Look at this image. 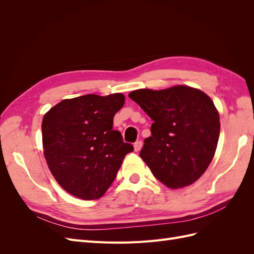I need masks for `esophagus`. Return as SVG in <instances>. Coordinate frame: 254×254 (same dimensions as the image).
Returning a JSON list of instances; mask_svg holds the SVG:
<instances>
[{
  "label": "esophagus",
  "mask_w": 254,
  "mask_h": 254,
  "mask_svg": "<svg viewBox=\"0 0 254 254\" xmlns=\"http://www.w3.org/2000/svg\"><path fill=\"white\" fill-rule=\"evenodd\" d=\"M142 142L141 141H137V142H135L134 143V145H133V147H134V151L135 152H137V151H140L141 150V148H142Z\"/></svg>",
  "instance_id": "1"
}]
</instances>
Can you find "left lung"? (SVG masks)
I'll use <instances>...</instances> for the list:
<instances>
[{"instance_id":"obj_1","label":"left lung","mask_w":254,"mask_h":254,"mask_svg":"<svg viewBox=\"0 0 254 254\" xmlns=\"http://www.w3.org/2000/svg\"><path fill=\"white\" fill-rule=\"evenodd\" d=\"M153 121L140 156L156 178L171 189L196 182L212 162L220 132L210 96L189 86L129 93Z\"/></svg>"}]
</instances>
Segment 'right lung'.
Segmentation results:
<instances>
[{"label": "right lung", "instance_id": "obj_1", "mask_svg": "<svg viewBox=\"0 0 254 254\" xmlns=\"http://www.w3.org/2000/svg\"><path fill=\"white\" fill-rule=\"evenodd\" d=\"M125 96L88 94L64 99L44 114L42 146L54 178L67 193L84 200L101 198L125 156L133 150L113 130V118Z\"/></svg>", "mask_w": 254, "mask_h": 254}]
</instances>
